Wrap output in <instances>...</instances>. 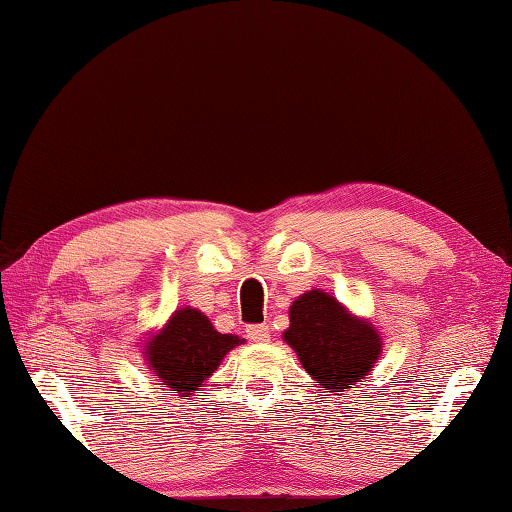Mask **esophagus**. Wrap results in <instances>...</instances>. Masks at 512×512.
<instances>
[{"label":"esophagus","instance_id":"1","mask_svg":"<svg viewBox=\"0 0 512 512\" xmlns=\"http://www.w3.org/2000/svg\"><path fill=\"white\" fill-rule=\"evenodd\" d=\"M246 337L250 339V342H268L270 328L266 324H253L246 328Z\"/></svg>","mask_w":512,"mask_h":512}]
</instances>
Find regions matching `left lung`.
I'll return each mask as SVG.
<instances>
[{"mask_svg": "<svg viewBox=\"0 0 512 512\" xmlns=\"http://www.w3.org/2000/svg\"><path fill=\"white\" fill-rule=\"evenodd\" d=\"M284 339L326 393L353 388L382 353L375 328L350 315L322 290H310L295 299Z\"/></svg>", "mask_w": 512, "mask_h": 512, "instance_id": "left-lung-1", "label": "left lung"}]
</instances>
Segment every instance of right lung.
I'll return each instance as SVG.
<instances>
[{
    "instance_id": "1",
    "label": "right lung",
    "mask_w": 512,
    "mask_h": 512,
    "mask_svg": "<svg viewBox=\"0 0 512 512\" xmlns=\"http://www.w3.org/2000/svg\"><path fill=\"white\" fill-rule=\"evenodd\" d=\"M242 339L217 333L208 317L195 308H182L166 328L146 346L153 373L179 395H193L206 377L213 375L228 350Z\"/></svg>"
}]
</instances>
